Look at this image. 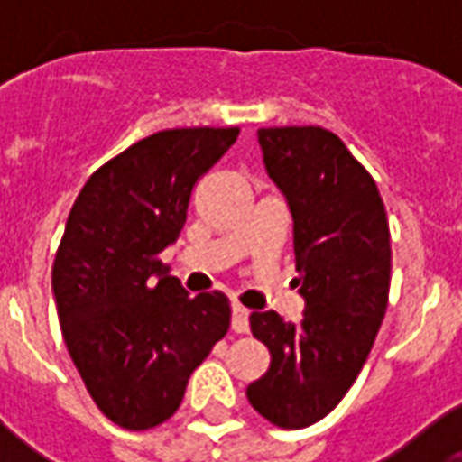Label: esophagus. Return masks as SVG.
Segmentation results:
<instances>
[{
    "instance_id": "1",
    "label": "esophagus",
    "mask_w": 462,
    "mask_h": 462,
    "mask_svg": "<svg viewBox=\"0 0 462 462\" xmlns=\"http://www.w3.org/2000/svg\"><path fill=\"white\" fill-rule=\"evenodd\" d=\"M232 331H237V334H247L250 331V311L240 307V304L232 307Z\"/></svg>"
}]
</instances>
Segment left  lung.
Masks as SVG:
<instances>
[{
	"instance_id": "left-lung-1",
	"label": "left lung",
	"mask_w": 462,
	"mask_h": 462,
	"mask_svg": "<svg viewBox=\"0 0 462 462\" xmlns=\"http://www.w3.org/2000/svg\"><path fill=\"white\" fill-rule=\"evenodd\" d=\"M264 168L290 202L301 321L252 311L270 368L247 386L252 408L280 428L331 413L366 364L388 307L391 232L381 192L337 133L260 128Z\"/></svg>"
}]
</instances>
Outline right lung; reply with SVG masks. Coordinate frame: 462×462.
Listing matches in <instances>:
<instances>
[{"mask_svg": "<svg viewBox=\"0 0 462 462\" xmlns=\"http://www.w3.org/2000/svg\"><path fill=\"white\" fill-rule=\"evenodd\" d=\"M237 135L208 125L152 133L104 162L69 212L51 270L56 311L86 391L116 426L165 423L230 329L227 297H190L161 252L188 220L195 182Z\"/></svg>", "mask_w": 462, "mask_h": 462, "instance_id": "right-lung-1", "label": "right lung"}]
</instances>
